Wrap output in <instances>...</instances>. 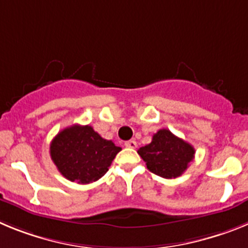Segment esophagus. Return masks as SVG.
<instances>
[{
  "instance_id": "obj_1",
  "label": "esophagus",
  "mask_w": 248,
  "mask_h": 248,
  "mask_svg": "<svg viewBox=\"0 0 248 248\" xmlns=\"http://www.w3.org/2000/svg\"><path fill=\"white\" fill-rule=\"evenodd\" d=\"M124 145H125L126 148L134 149V148H137V141H135V140H128V141H125V144H124Z\"/></svg>"
}]
</instances>
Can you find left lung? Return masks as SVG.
Wrapping results in <instances>:
<instances>
[{
  "mask_svg": "<svg viewBox=\"0 0 248 248\" xmlns=\"http://www.w3.org/2000/svg\"><path fill=\"white\" fill-rule=\"evenodd\" d=\"M138 154L153 174L175 179L189 168L194 159L195 149L168 129H160L153 135L151 143L140 148Z\"/></svg>",
  "mask_w": 248,
  "mask_h": 248,
  "instance_id": "left-lung-1",
  "label": "left lung"
}]
</instances>
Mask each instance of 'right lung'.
<instances>
[{
    "instance_id": "obj_1",
    "label": "right lung",
    "mask_w": 248,
    "mask_h": 248,
    "mask_svg": "<svg viewBox=\"0 0 248 248\" xmlns=\"http://www.w3.org/2000/svg\"><path fill=\"white\" fill-rule=\"evenodd\" d=\"M120 150L122 148L103 139L91 125L79 124L59 131L49 148L59 172L78 184L99 180Z\"/></svg>"
}]
</instances>
